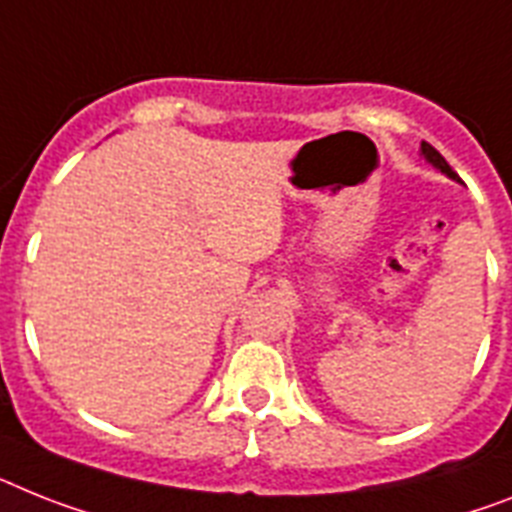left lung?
<instances>
[{
    "instance_id": "left-lung-1",
    "label": "left lung",
    "mask_w": 512,
    "mask_h": 512,
    "mask_svg": "<svg viewBox=\"0 0 512 512\" xmlns=\"http://www.w3.org/2000/svg\"><path fill=\"white\" fill-rule=\"evenodd\" d=\"M421 156H424L426 162L432 164L434 170H439V172H442V175L450 177V180H458V175H455V172H453V167H450V164L445 162V156L439 154V151L434 149V146H429V143H426V141H421Z\"/></svg>"
}]
</instances>
